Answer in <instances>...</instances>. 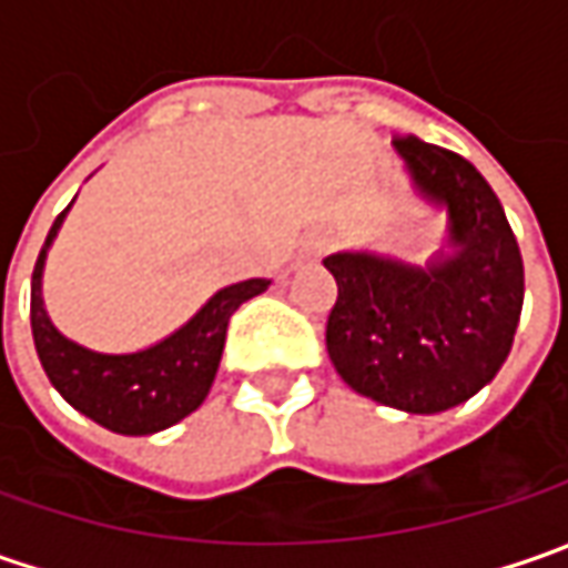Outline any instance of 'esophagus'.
Here are the masks:
<instances>
[{"label": "esophagus", "instance_id": "esophagus-1", "mask_svg": "<svg viewBox=\"0 0 568 568\" xmlns=\"http://www.w3.org/2000/svg\"><path fill=\"white\" fill-rule=\"evenodd\" d=\"M325 246H328V240H325V236H318L316 243H313V252L318 255V252H325Z\"/></svg>", "mask_w": 568, "mask_h": 568}]
</instances>
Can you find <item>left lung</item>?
<instances>
[{"mask_svg": "<svg viewBox=\"0 0 568 568\" xmlns=\"http://www.w3.org/2000/svg\"><path fill=\"white\" fill-rule=\"evenodd\" d=\"M414 189L448 211L452 255L426 268L376 252H335L325 344L354 392L407 414L468 402L513 351L525 265L490 183L462 154L398 135Z\"/></svg>", "mask_w": 568, "mask_h": 568, "instance_id": "obj_1", "label": "left lung"}]
</instances>
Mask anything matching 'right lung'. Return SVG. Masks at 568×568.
<instances>
[{"instance_id":"1","label":"right lung","mask_w":568,"mask_h":568,"mask_svg":"<svg viewBox=\"0 0 568 568\" xmlns=\"http://www.w3.org/2000/svg\"><path fill=\"white\" fill-rule=\"evenodd\" d=\"M65 211L55 217L47 233V243L37 255L31 277L33 347L47 376L75 410L122 436H151L180 424L211 392V382L224 354L230 316L246 300L268 291L272 281L250 277L217 291L180 332L158 341L154 347H144L135 354L88 351L55 328L43 310V294H40L43 262L62 227Z\"/></svg>"}]
</instances>
